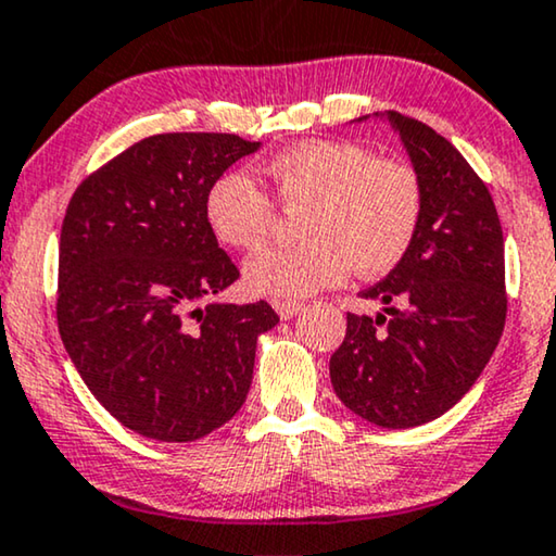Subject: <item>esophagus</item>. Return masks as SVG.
<instances>
[{"label": "esophagus", "mask_w": 556, "mask_h": 556, "mask_svg": "<svg viewBox=\"0 0 556 556\" xmlns=\"http://www.w3.org/2000/svg\"><path fill=\"white\" fill-rule=\"evenodd\" d=\"M271 307L277 309V315L281 319H292L296 312L302 309V304L300 302H292V300H275V302H271Z\"/></svg>", "instance_id": "obj_1"}]
</instances>
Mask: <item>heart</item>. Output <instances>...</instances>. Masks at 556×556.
<instances>
[{
  "label": "heart",
  "mask_w": 556,
  "mask_h": 556,
  "mask_svg": "<svg viewBox=\"0 0 556 556\" xmlns=\"http://www.w3.org/2000/svg\"><path fill=\"white\" fill-rule=\"evenodd\" d=\"M271 197L302 211L296 247L267 249L247 262L254 294L300 300L345 281L393 271L424 222L426 191L416 166L375 155L355 140L309 138L271 155L264 166ZM252 176L229 170L208 186L203 216L222 244L254 252L275 233L277 206Z\"/></svg>",
  "instance_id": "b5f03b06"
}]
</instances>
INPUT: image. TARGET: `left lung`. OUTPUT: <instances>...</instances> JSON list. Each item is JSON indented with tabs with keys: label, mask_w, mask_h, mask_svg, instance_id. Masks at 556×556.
Returning <instances> with one entry per match:
<instances>
[{
	"label": "left lung",
	"mask_w": 556,
	"mask_h": 556,
	"mask_svg": "<svg viewBox=\"0 0 556 556\" xmlns=\"http://www.w3.org/2000/svg\"><path fill=\"white\" fill-rule=\"evenodd\" d=\"M426 191L405 260L367 287L378 317L348 312L332 388L359 418L413 428L453 408L494 355L506 323L504 233L494 199L431 125L390 111Z\"/></svg>",
	"instance_id": "left-lung-1"
}]
</instances>
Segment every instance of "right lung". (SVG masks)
Segmentation results:
<instances>
[{
  "label": "right lung",
  "mask_w": 556,
  "mask_h": 556,
  "mask_svg": "<svg viewBox=\"0 0 556 556\" xmlns=\"http://www.w3.org/2000/svg\"><path fill=\"white\" fill-rule=\"evenodd\" d=\"M260 143L233 132H159L77 186L60 231L58 327L100 405L168 443L237 416L267 302L208 300L239 279L203 216L208 186Z\"/></svg>",
  "instance_id": "obj_1"
}]
</instances>
